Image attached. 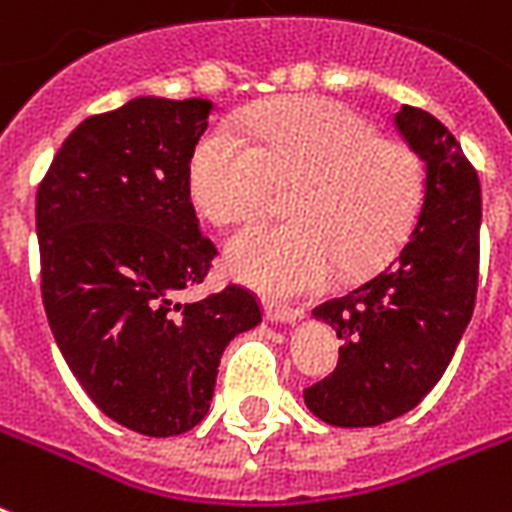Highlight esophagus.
I'll list each match as a JSON object with an SVG mask.
<instances>
[{"mask_svg": "<svg viewBox=\"0 0 512 512\" xmlns=\"http://www.w3.org/2000/svg\"><path fill=\"white\" fill-rule=\"evenodd\" d=\"M265 317L271 319V322H276V325H295V322L303 319V311H300V308H290V306H284V303H273V300H268V303H265Z\"/></svg>", "mask_w": 512, "mask_h": 512, "instance_id": "esophagus-1", "label": "esophagus"}]
</instances>
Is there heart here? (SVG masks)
Returning <instances> with one entry per match:
<instances>
[{"label":"heart","mask_w":512,"mask_h":512,"mask_svg":"<svg viewBox=\"0 0 512 512\" xmlns=\"http://www.w3.org/2000/svg\"><path fill=\"white\" fill-rule=\"evenodd\" d=\"M209 128L187 163L193 204L217 225L252 220L276 182L303 177L292 222H257L225 247L228 271L271 295L325 287L341 268L357 276L384 263L408 236L424 193L419 158L378 139L351 109L287 99Z\"/></svg>","instance_id":"heart-1"}]
</instances>
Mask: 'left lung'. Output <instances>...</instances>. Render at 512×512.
I'll use <instances>...</instances> for the list:
<instances>
[{
    "label": "left lung",
    "instance_id": "1",
    "mask_svg": "<svg viewBox=\"0 0 512 512\" xmlns=\"http://www.w3.org/2000/svg\"><path fill=\"white\" fill-rule=\"evenodd\" d=\"M395 128L424 163V198L395 260L343 298L314 308L343 346L338 368L303 392L333 427H378L413 411L446 373L478 290L481 185L438 117L395 112Z\"/></svg>",
    "mask_w": 512,
    "mask_h": 512
}]
</instances>
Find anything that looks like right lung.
<instances>
[{"mask_svg": "<svg viewBox=\"0 0 512 512\" xmlns=\"http://www.w3.org/2000/svg\"><path fill=\"white\" fill-rule=\"evenodd\" d=\"M209 99L136 96L74 128L37 190L42 300L66 365L109 419L150 438L209 411L225 346L263 322L230 284L185 300L217 249L187 190Z\"/></svg>", "mask_w": 512, "mask_h": 512, "instance_id": "obj_1", "label": "right lung"}]
</instances>
